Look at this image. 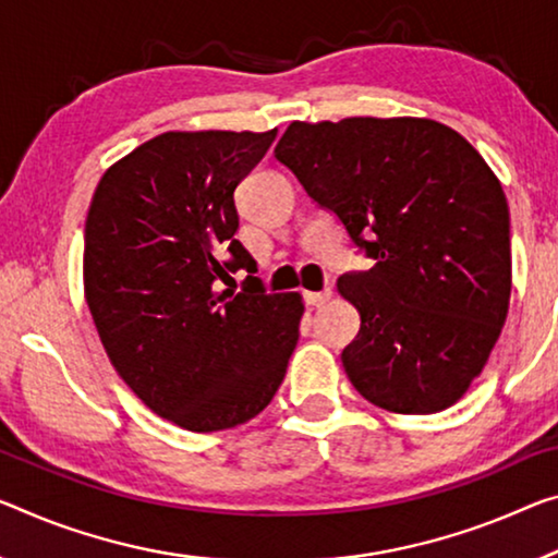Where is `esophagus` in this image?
I'll list each match as a JSON object with an SVG mask.
<instances>
[{"instance_id": "esophagus-1", "label": "esophagus", "mask_w": 558, "mask_h": 558, "mask_svg": "<svg viewBox=\"0 0 558 558\" xmlns=\"http://www.w3.org/2000/svg\"><path fill=\"white\" fill-rule=\"evenodd\" d=\"M331 299V289H322V291H304V302L308 306H322Z\"/></svg>"}]
</instances>
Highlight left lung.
Wrapping results in <instances>:
<instances>
[{
  "label": "left lung",
  "instance_id": "8db88e82",
  "mask_svg": "<svg viewBox=\"0 0 558 558\" xmlns=\"http://www.w3.org/2000/svg\"><path fill=\"white\" fill-rule=\"evenodd\" d=\"M374 267L339 277L362 316L341 351L349 381L397 414L464 397L511 296L509 204L459 132L434 119L291 122L274 149Z\"/></svg>",
  "mask_w": 558,
  "mask_h": 558
}]
</instances>
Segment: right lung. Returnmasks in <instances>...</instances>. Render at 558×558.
<instances>
[{"mask_svg": "<svg viewBox=\"0 0 558 558\" xmlns=\"http://www.w3.org/2000/svg\"><path fill=\"white\" fill-rule=\"evenodd\" d=\"M271 132H167L101 177L84 227V294L109 362L190 432L250 422L284 381L304 304L269 294L234 239V190ZM247 271L242 292L216 281Z\"/></svg>", "mask_w": 558, "mask_h": 558, "instance_id": "obj_1", "label": "right lung"}]
</instances>
